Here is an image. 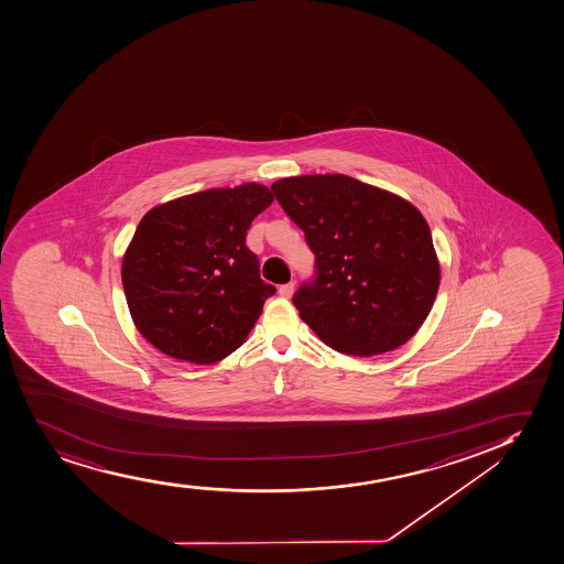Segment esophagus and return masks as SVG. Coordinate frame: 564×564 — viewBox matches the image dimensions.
<instances>
[{
    "instance_id": "34e87169",
    "label": "esophagus",
    "mask_w": 564,
    "mask_h": 564,
    "mask_svg": "<svg viewBox=\"0 0 564 564\" xmlns=\"http://www.w3.org/2000/svg\"><path fill=\"white\" fill-rule=\"evenodd\" d=\"M292 292H294V281H291V283H285V285L279 286V296L291 297Z\"/></svg>"
}]
</instances>
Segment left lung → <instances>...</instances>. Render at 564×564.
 I'll return each instance as SVG.
<instances>
[{
    "label": "left lung",
    "instance_id": "1",
    "mask_svg": "<svg viewBox=\"0 0 564 564\" xmlns=\"http://www.w3.org/2000/svg\"><path fill=\"white\" fill-rule=\"evenodd\" d=\"M272 191L315 254V278L292 297L302 321L343 355L405 345L441 283L424 216L405 198L343 174L283 177Z\"/></svg>",
    "mask_w": 564,
    "mask_h": 564
}]
</instances>
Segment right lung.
<instances>
[{
  "mask_svg": "<svg viewBox=\"0 0 564 564\" xmlns=\"http://www.w3.org/2000/svg\"><path fill=\"white\" fill-rule=\"evenodd\" d=\"M273 203L260 184L159 204L127 247L121 283L134 326L176 360L214 364L246 341L275 289L260 279L247 228Z\"/></svg>",
  "mask_w": 564,
  "mask_h": 564,
  "instance_id": "right-lung-1",
  "label": "right lung"
}]
</instances>
